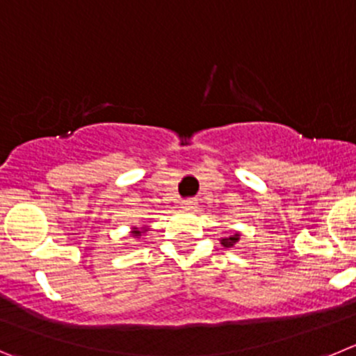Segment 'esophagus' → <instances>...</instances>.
<instances>
[{"instance_id":"esophagus-1","label":"esophagus","mask_w":356,"mask_h":356,"mask_svg":"<svg viewBox=\"0 0 356 356\" xmlns=\"http://www.w3.org/2000/svg\"><path fill=\"white\" fill-rule=\"evenodd\" d=\"M181 204H182V207H186V209H191V207L195 206V200H191L190 198V200H182Z\"/></svg>"}]
</instances>
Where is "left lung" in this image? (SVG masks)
Here are the masks:
<instances>
[{"label": "left lung", "instance_id": "obj_1", "mask_svg": "<svg viewBox=\"0 0 356 356\" xmlns=\"http://www.w3.org/2000/svg\"><path fill=\"white\" fill-rule=\"evenodd\" d=\"M238 241H239V232H234L232 236H229V238H223L220 243H222V245L225 246V248H232V246L236 245V243H238Z\"/></svg>", "mask_w": 356, "mask_h": 356}]
</instances>
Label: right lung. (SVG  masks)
<instances>
[{
	"label": "right lung",
	"mask_w": 356,
	"mask_h": 356,
	"mask_svg": "<svg viewBox=\"0 0 356 356\" xmlns=\"http://www.w3.org/2000/svg\"><path fill=\"white\" fill-rule=\"evenodd\" d=\"M149 230V225H143V227H131V236L134 239H140L145 236V232Z\"/></svg>",
	"instance_id": "obj_1"
}]
</instances>
